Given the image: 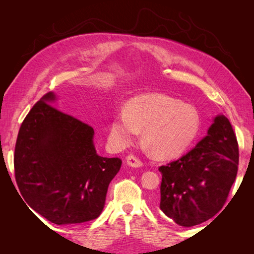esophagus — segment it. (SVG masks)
I'll return each mask as SVG.
<instances>
[{"instance_id": "34e87169", "label": "esophagus", "mask_w": 254, "mask_h": 254, "mask_svg": "<svg viewBox=\"0 0 254 254\" xmlns=\"http://www.w3.org/2000/svg\"><path fill=\"white\" fill-rule=\"evenodd\" d=\"M126 163L131 166V167H141L143 165V162L141 160L137 159L136 157H134L133 155H129L127 158H126Z\"/></svg>"}]
</instances>
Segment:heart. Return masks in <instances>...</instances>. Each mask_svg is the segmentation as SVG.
I'll return each mask as SVG.
<instances>
[{"label":"heart","mask_w":254,"mask_h":254,"mask_svg":"<svg viewBox=\"0 0 254 254\" xmlns=\"http://www.w3.org/2000/svg\"><path fill=\"white\" fill-rule=\"evenodd\" d=\"M199 127L200 119L193 106L164 94H144L131 99L126 111L114 115L110 137L123 148L144 130L143 139L156 156L173 158L193 143Z\"/></svg>","instance_id":"b5f03b06"}]
</instances>
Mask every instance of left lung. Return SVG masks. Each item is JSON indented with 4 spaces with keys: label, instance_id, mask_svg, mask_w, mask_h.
I'll return each mask as SVG.
<instances>
[{
    "label": "left lung",
    "instance_id": "1",
    "mask_svg": "<svg viewBox=\"0 0 254 254\" xmlns=\"http://www.w3.org/2000/svg\"><path fill=\"white\" fill-rule=\"evenodd\" d=\"M238 157L233 128L225 115H217L193 149L159 167L161 211L182 227L212 218L226 203L236 178Z\"/></svg>",
    "mask_w": 254,
    "mask_h": 254
}]
</instances>
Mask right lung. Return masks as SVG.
I'll list each match as a JSON object with an SVG mask.
<instances>
[{"instance_id": "obj_1", "label": "right lung", "mask_w": 254, "mask_h": 254, "mask_svg": "<svg viewBox=\"0 0 254 254\" xmlns=\"http://www.w3.org/2000/svg\"><path fill=\"white\" fill-rule=\"evenodd\" d=\"M55 101L49 92L23 121L14 176L23 199L38 214L59 226L81 224L101 215L122 160L98 156L94 129L50 105Z\"/></svg>"}]
</instances>
